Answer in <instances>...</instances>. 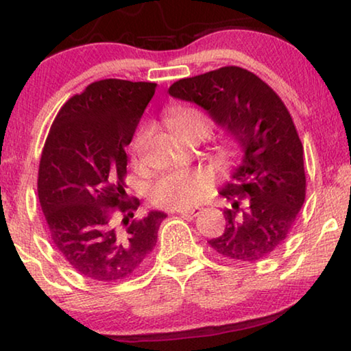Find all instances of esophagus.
I'll return each instance as SVG.
<instances>
[{
    "instance_id": "esophagus-1",
    "label": "esophagus",
    "mask_w": 351,
    "mask_h": 351,
    "mask_svg": "<svg viewBox=\"0 0 351 351\" xmlns=\"http://www.w3.org/2000/svg\"><path fill=\"white\" fill-rule=\"evenodd\" d=\"M178 214L182 217H197L199 213H202V208H192V209H180L176 210Z\"/></svg>"
}]
</instances>
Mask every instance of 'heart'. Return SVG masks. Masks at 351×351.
<instances>
[{
    "mask_svg": "<svg viewBox=\"0 0 351 351\" xmlns=\"http://www.w3.org/2000/svg\"><path fill=\"white\" fill-rule=\"evenodd\" d=\"M167 123L178 136L184 137L193 130H203L206 134L210 131V120L202 110L191 106H173L169 110ZM148 137L147 130H141L131 142V156L138 160ZM234 141H225L221 152L230 154L234 149ZM215 182V176L208 169L178 170L160 176L149 189V198L156 206L167 209H186L197 204L208 195Z\"/></svg>",
    "mask_w": 351,
    "mask_h": 351,
    "instance_id": "1",
    "label": "heart"
}]
</instances>
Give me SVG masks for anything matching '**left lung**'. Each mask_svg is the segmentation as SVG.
Segmentation results:
<instances>
[{"label":"left lung","mask_w":351,"mask_h":351,"mask_svg":"<svg viewBox=\"0 0 351 351\" xmlns=\"http://www.w3.org/2000/svg\"><path fill=\"white\" fill-rule=\"evenodd\" d=\"M171 97L202 106L243 152L220 195L231 199L226 228L208 242L221 258L258 263L285 242L306 197L303 145L286 104L241 66H221L170 86Z\"/></svg>","instance_id":"obj_1"}]
</instances>
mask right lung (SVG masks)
I'll return each instance as SVG.
<instances>
[{"label":"right lung","instance_id":"obj_1","mask_svg":"<svg viewBox=\"0 0 351 351\" xmlns=\"http://www.w3.org/2000/svg\"><path fill=\"white\" fill-rule=\"evenodd\" d=\"M154 90V82L95 81L60 108L49 128L38 202L56 250L88 280L117 282L137 274L167 217L152 210L134 219L141 203L125 192V147Z\"/></svg>","mask_w":351,"mask_h":351}]
</instances>
